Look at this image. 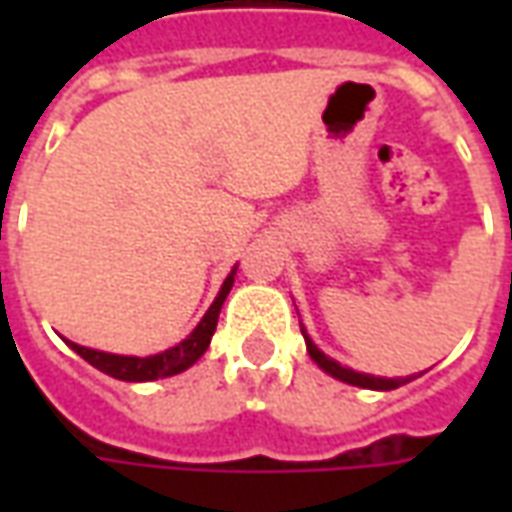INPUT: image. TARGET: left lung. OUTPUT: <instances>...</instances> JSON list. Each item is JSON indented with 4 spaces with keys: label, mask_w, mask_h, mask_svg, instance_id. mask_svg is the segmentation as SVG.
Masks as SVG:
<instances>
[{
    "label": "left lung",
    "mask_w": 512,
    "mask_h": 512,
    "mask_svg": "<svg viewBox=\"0 0 512 512\" xmlns=\"http://www.w3.org/2000/svg\"><path fill=\"white\" fill-rule=\"evenodd\" d=\"M301 334H304L307 354L312 356V362L321 367V370H326L329 376L345 381V384L362 386V389H378V392H389V389H397V386H403L406 381H411V376L408 378H378V376H367V373H356V370H351V367H343L340 362H334V359H329V356L323 354L321 348L312 343L310 334L304 332V329H301Z\"/></svg>",
    "instance_id": "obj_1"
}]
</instances>
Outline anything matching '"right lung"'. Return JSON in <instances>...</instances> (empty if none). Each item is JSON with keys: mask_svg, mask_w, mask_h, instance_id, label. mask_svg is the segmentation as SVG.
Wrapping results in <instances>:
<instances>
[{"mask_svg": "<svg viewBox=\"0 0 512 512\" xmlns=\"http://www.w3.org/2000/svg\"><path fill=\"white\" fill-rule=\"evenodd\" d=\"M235 271L233 268L227 279H224L222 290L219 296L213 299V304L208 307V312L202 315V321L197 323V329L178 343L175 348H167L156 356H120V354H104V351H93V348H84V345H76L68 340L76 354L82 356L84 362H90L93 367H98L101 373L112 378H120V381H156V378H167V376H178L183 373L186 367H191L197 359H200L208 345H211V337L216 332V323H219V312H222V304L227 299V293L233 288L235 282Z\"/></svg>", "mask_w": 512, "mask_h": 512, "instance_id": "1", "label": "right lung"}]
</instances>
